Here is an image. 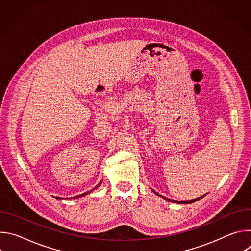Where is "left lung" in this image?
Segmentation results:
<instances>
[{"instance_id":"1","label":"left lung","mask_w":251,"mask_h":251,"mask_svg":"<svg viewBox=\"0 0 251 251\" xmlns=\"http://www.w3.org/2000/svg\"><path fill=\"white\" fill-rule=\"evenodd\" d=\"M155 194H157L156 192H155ZM158 196H160V197H162L161 195H159V194H157ZM205 196V195H204ZM204 196H202V197H204ZM202 197H200V198H197V199H194V200H190V201H174V200H172V199H167V198H165L166 200H168L169 201H172V202H176V203H192V202H195V201H199L200 199H201ZM164 198V197H163Z\"/></svg>"}]
</instances>
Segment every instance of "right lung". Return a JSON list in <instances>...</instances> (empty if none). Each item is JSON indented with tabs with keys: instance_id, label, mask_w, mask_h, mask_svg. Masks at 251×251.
Here are the masks:
<instances>
[{
	"instance_id": "1",
	"label": "right lung",
	"mask_w": 251,
	"mask_h": 251,
	"mask_svg": "<svg viewBox=\"0 0 251 251\" xmlns=\"http://www.w3.org/2000/svg\"><path fill=\"white\" fill-rule=\"evenodd\" d=\"M100 184H101V183H99V184H98V185H97V186H96V187H95V188H94V189H96V188H97V187H98V186H99V185H100ZM90 192H91V191H89V192H86V193H84V194H82V195H79V196H76V197H75V198H79V197H82V196H85V195H87V194H89V193H90ZM57 199H59V198H57Z\"/></svg>"
}]
</instances>
